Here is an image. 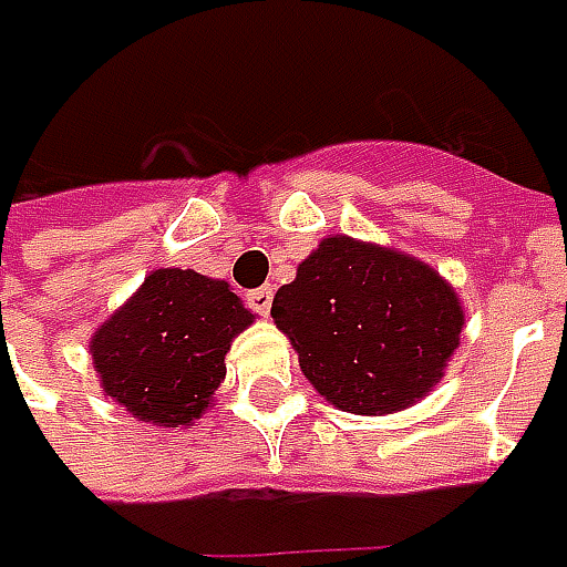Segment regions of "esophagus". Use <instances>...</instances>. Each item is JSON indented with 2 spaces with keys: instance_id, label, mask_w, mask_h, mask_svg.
I'll return each mask as SVG.
<instances>
[{
  "instance_id": "esophagus-1",
  "label": "esophagus",
  "mask_w": 567,
  "mask_h": 567,
  "mask_svg": "<svg viewBox=\"0 0 567 567\" xmlns=\"http://www.w3.org/2000/svg\"><path fill=\"white\" fill-rule=\"evenodd\" d=\"M246 302H249V309L255 316H268L274 302V287H258V290H251V293H246Z\"/></svg>"
}]
</instances>
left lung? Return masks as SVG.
<instances>
[{
    "label": "left lung",
    "instance_id": "obj_1",
    "mask_svg": "<svg viewBox=\"0 0 567 567\" xmlns=\"http://www.w3.org/2000/svg\"><path fill=\"white\" fill-rule=\"evenodd\" d=\"M271 318L318 394L362 416L423 398L464 328L457 296L429 265L347 236L324 239L299 265Z\"/></svg>",
    "mask_w": 567,
    "mask_h": 567
}]
</instances>
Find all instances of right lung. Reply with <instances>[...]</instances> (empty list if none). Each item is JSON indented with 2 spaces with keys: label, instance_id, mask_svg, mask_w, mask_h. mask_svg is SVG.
Returning a JSON list of instances; mask_svg holds the SVG:
<instances>
[{
  "label": "right lung",
  "instance_id": "1",
  "mask_svg": "<svg viewBox=\"0 0 567 567\" xmlns=\"http://www.w3.org/2000/svg\"><path fill=\"white\" fill-rule=\"evenodd\" d=\"M251 312L229 284L161 268L91 340L103 391L144 423L188 425L227 375L229 340Z\"/></svg>",
  "mask_w": 567,
  "mask_h": 567
}]
</instances>
